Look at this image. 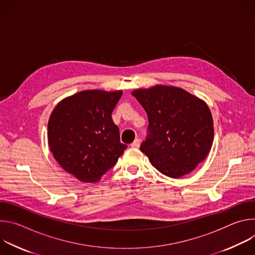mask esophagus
<instances>
[{"instance_id":"obj_1","label":"esophagus","mask_w":255,"mask_h":255,"mask_svg":"<svg viewBox=\"0 0 255 255\" xmlns=\"http://www.w3.org/2000/svg\"><path fill=\"white\" fill-rule=\"evenodd\" d=\"M140 146V140L138 138H136L132 143H131V147L133 148H138Z\"/></svg>"}]
</instances>
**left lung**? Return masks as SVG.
Here are the masks:
<instances>
[{"instance_id":"1","label":"left lung","mask_w":255,"mask_h":255,"mask_svg":"<svg viewBox=\"0 0 255 255\" xmlns=\"http://www.w3.org/2000/svg\"><path fill=\"white\" fill-rule=\"evenodd\" d=\"M148 117L147 136L140 150L162 174L177 178L202 162L213 139L207 104L187 91L167 86L132 92Z\"/></svg>"}]
</instances>
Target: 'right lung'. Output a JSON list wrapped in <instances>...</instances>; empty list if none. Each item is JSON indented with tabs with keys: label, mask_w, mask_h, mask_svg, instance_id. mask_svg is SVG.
<instances>
[{
	"label": "right lung",
	"mask_w": 255,
	"mask_h": 255,
	"mask_svg": "<svg viewBox=\"0 0 255 255\" xmlns=\"http://www.w3.org/2000/svg\"><path fill=\"white\" fill-rule=\"evenodd\" d=\"M122 91L90 90L59 102L48 121V144L59 165L84 183H95L127 148L112 112Z\"/></svg>",
	"instance_id": "right-lung-1"
}]
</instances>
